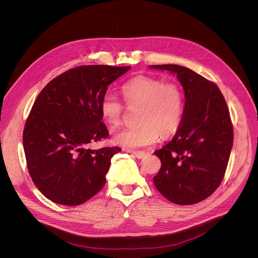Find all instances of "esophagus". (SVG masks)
Wrapping results in <instances>:
<instances>
[{"mask_svg":"<svg viewBox=\"0 0 258 258\" xmlns=\"http://www.w3.org/2000/svg\"><path fill=\"white\" fill-rule=\"evenodd\" d=\"M133 154H134L137 158H139V159L144 158V157L146 156V152H144V151H135V152H133Z\"/></svg>","mask_w":258,"mask_h":258,"instance_id":"1","label":"esophagus"}]
</instances>
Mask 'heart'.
Wrapping results in <instances>:
<instances>
[{
    "label": "heart",
    "instance_id": "b5f03b06",
    "mask_svg": "<svg viewBox=\"0 0 258 258\" xmlns=\"http://www.w3.org/2000/svg\"><path fill=\"white\" fill-rule=\"evenodd\" d=\"M121 92L128 108L139 107L137 122L140 124L114 134V144L134 150L153 145L159 136L167 138L177 131L183 111V95L177 84L138 76L126 82ZM100 112L105 122L114 128L121 122L124 105L114 95L105 94Z\"/></svg>",
    "mask_w": 258,
    "mask_h": 258
}]
</instances>
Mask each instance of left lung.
Here are the masks:
<instances>
[{
  "label": "left lung",
  "instance_id": "8db88e82",
  "mask_svg": "<svg viewBox=\"0 0 258 258\" xmlns=\"http://www.w3.org/2000/svg\"><path fill=\"white\" fill-rule=\"evenodd\" d=\"M150 67L175 73L185 92V107L175 136L154 152L161 168L153 182L172 203L201 202L219 187L230 159L234 133L228 105L214 83L187 67Z\"/></svg>",
  "mask_w": 258,
  "mask_h": 258
}]
</instances>
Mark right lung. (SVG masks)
<instances>
[{
	"instance_id": "1",
	"label": "right lung",
	"mask_w": 258,
	"mask_h": 258,
	"mask_svg": "<svg viewBox=\"0 0 258 258\" xmlns=\"http://www.w3.org/2000/svg\"><path fill=\"white\" fill-rule=\"evenodd\" d=\"M131 66L83 65L52 80L34 101L23 130L27 169L49 200L67 206L85 203L105 185L118 147L87 149L109 136L100 102L108 86Z\"/></svg>"
}]
</instances>
